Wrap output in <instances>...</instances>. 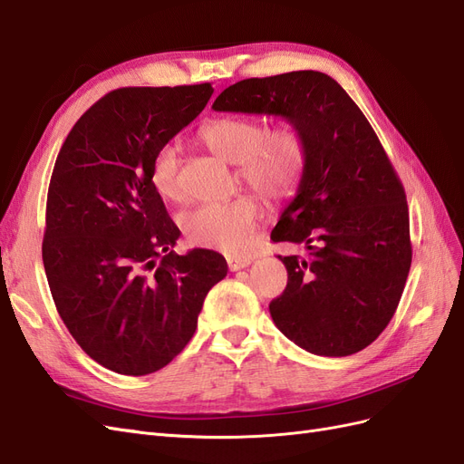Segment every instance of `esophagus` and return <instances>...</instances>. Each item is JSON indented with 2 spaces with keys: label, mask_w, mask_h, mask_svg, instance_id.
I'll list each match as a JSON object with an SVG mask.
<instances>
[{
  "label": "esophagus",
  "mask_w": 464,
  "mask_h": 464,
  "mask_svg": "<svg viewBox=\"0 0 464 464\" xmlns=\"http://www.w3.org/2000/svg\"><path fill=\"white\" fill-rule=\"evenodd\" d=\"M227 261H228V269H230V271H240V269H246V266L251 265V259H247V257H234V256H228Z\"/></svg>",
  "instance_id": "esophagus-1"
}]
</instances>
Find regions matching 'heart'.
Instances as JSON below:
<instances>
[{
  "label": "heart",
  "mask_w": 464,
  "mask_h": 464,
  "mask_svg": "<svg viewBox=\"0 0 464 464\" xmlns=\"http://www.w3.org/2000/svg\"><path fill=\"white\" fill-rule=\"evenodd\" d=\"M203 143L217 157L237 164V174L266 199H283L296 188L305 164L304 141L290 125L265 130L256 120L220 118L201 130ZM179 159L174 145L157 150L150 166V184L160 198L179 199ZM261 217V203L254 195L232 201L203 203L181 215L179 227L195 247L242 254L249 246Z\"/></svg>",
  "instance_id": "b5f03b06"
}]
</instances>
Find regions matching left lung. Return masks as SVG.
Returning a JSON list of instances; mask_svg holds the SVG:
<instances>
[{
	"label": "left lung",
	"mask_w": 464,
	"mask_h": 464,
	"mask_svg": "<svg viewBox=\"0 0 464 464\" xmlns=\"http://www.w3.org/2000/svg\"><path fill=\"white\" fill-rule=\"evenodd\" d=\"M213 108L280 116L300 133L304 172L271 240L304 244L310 257L278 256L288 285L269 312L307 353H360L389 325L412 263L406 195L370 121L319 72L237 81Z\"/></svg>",
	"instance_id": "8db88e82"
}]
</instances>
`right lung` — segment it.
Returning a JSON list of instances; mask_svg holds the SVG:
<instances>
[{"instance_id": "add662e5", "label": "right lung", "mask_w": 464, "mask_h": 464, "mask_svg": "<svg viewBox=\"0 0 464 464\" xmlns=\"http://www.w3.org/2000/svg\"><path fill=\"white\" fill-rule=\"evenodd\" d=\"M213 91L210 82L111 91L79 118L53 166L42 242L52 298L77 344L121 375L170 363L228 273L213 249L176 254L179 228L150 184L154 154Z\"/></svg>"}]
</instances>
